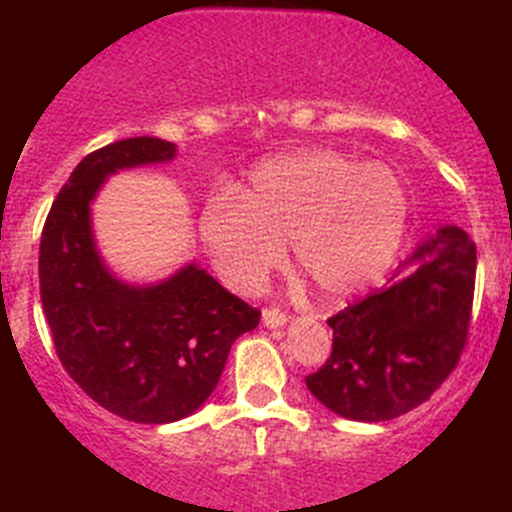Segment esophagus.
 I'll return each mask as SVG.
<instances>
[{"label":"esophagus","mask_w":512,"mask_h":512,"mask_svg":"<svg viewBox=\"0 0 512 512\" xmlns=\"http://www.w3.org/2000/svg\"><path fill=\"white\" fill-rule=\"evenodd\" d=\"M287 319H289L287 314L282 312V309H275V307H270V309H265V312H262V324H265L267 329L285 327Z\"/></svg>","instance_id":"1"}]
</instances>
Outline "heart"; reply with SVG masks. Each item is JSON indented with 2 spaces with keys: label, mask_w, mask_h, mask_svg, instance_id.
<instances>
[{
  "label": "heart",
  "mask_w": 512,
  "mask_h": 512,
  "mask_svg": "<svg viewBox=\"0 0 512 512\" xmlns=\"http://www.w3.org/2000/svg\"><path fill=\"white\" fill-rule=\"evenodd\" d=\"M411 203L384 163L339 151H299L252 170L235 195L220 193L198 215L215 272L235 292H255L285 265L324 302H347L379 285L399 257Z\"/></svg>",
  "instance_id": "heart-1"
}]
</instances>
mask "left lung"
Returning <instances> with one entry per match:
<instances>
[{
    "label": "left lung",
    "instance_id": "1",
    "mask_svg": "<svg viewBox=\"0 0 512 512\" xmlns=\"http://www.w3.org/2000/svg\"><path fill=\"white\" fill-rule=\"evenodd\" d=\"M476 242L446 225L391 282L327 319L332 356L309 374L319 404L349 421H389L421 406L456 369L468 337Z\"/></svg>",
    "mask_w": 512,
    "mask_h": 512
}]
</instances>
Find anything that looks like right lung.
Returning <instances> with one entry per match:
<instances>
[{"label":"right lung","mask_w":512,"mask_h":512,"mask_svg":"<svg viewBox=\"0 0 512 512\" xmlns=\"http://www.w3.org/2000/svg\"><path fill=\"white\" fill-rule=\"evenodd\" d=\"M175 143L126 138L89 153L59 190L41 232L39 287L66 374L111 414L173 423L205 404L227 354L260 312L230 294L198 262L153 285L108 270L96 247L91 203L108 175L170 163Z\"/></svg>","instance_id":"add662e5"}]
</instances>
